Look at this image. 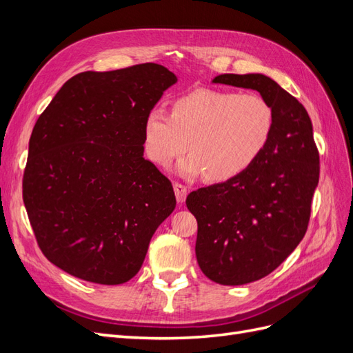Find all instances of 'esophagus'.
Returning a JSON list of instances; mask_svg holds the SVG:
<instances>
[{
	"label": "esophagus",
	"mask_w": 353,
	"mask_h": 353,
	"mask_svg": "<svg viewBox=\"0 0 353 353\" xmlns=\"http://www.w3.org/2000/svg\"><path fill=\"white\" fill-rule=\"evenodd\" d=\"M174 191H175V196H176L178 203H184L185 199H187V194H188L187 187L183 185V184L175 183V184H174Z\"/></svg>",
	"instance_id": "1"
}]
</instances>
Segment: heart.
Listing matches in <instances>:
<instances>
[{"label": "heart", "instance_id": "obj_1", "mask_svg": "<svg viewBox=\"0 0 353 353\" xmlns=\"http://www.w3.org/2000/svg\"><path fill=\"white\" fill-rule=\"evenodd\" d=\"M274 128L272 105L261 95L201 88L178 97L170 114L157 108L148 112L143 134L154 163L169 166L188 145L191 154L179 163L178 172L225 183L258 162Z\"/></svg>", "mask_w": 353, "mask_h": 353}]
</instances>
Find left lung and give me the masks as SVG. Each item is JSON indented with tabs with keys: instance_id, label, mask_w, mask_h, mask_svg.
<instances>
[{
	"instance_id": "left-lung-1",
	"label": "left lung",
	"mask_w": 353,
	"mask_h": 353,
	"mask_svg": "<svg viewBox=\"0 0 353 353\" xmlns=\"http://www.w3.org/2000/svg\"><path fill=\"white\" fill-rule=\"evenodd\" d=\"M213 83L254 90L275 113L271 143L239 178L187 197L197 219L196 256L208 279L243 285L271 274L302 241L319 179L312 122L292 94L262 73H223Z\"/></svg>"
}]
</instances>
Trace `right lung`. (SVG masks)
I'll use <instances>...</instances> for the list:
<instances>
[{
  "label": "right lung",
  "mask_w": 353,
  "mask_h": 353,
  "mask_svg": "<svg viewBox=\"0 0 353 353\" xmlns=\"http://www.w3.org/2000/svg\"><path fill=\"white\" fill-rule=\"evenodd\" d=\"M175 74L156 63L70 78L29 140L23 201L46 258L77 279L116 285L140 271L176 200L144 159L143 126Z\"/></svg>",
  "instance_id": "right-lung-1"
}]
</instances>
